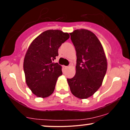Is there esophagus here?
Here are the masks:
<instances>
[{"instance_id": "obj_1", "label": "esophagus", "mask_w": 130, "mask_h": 130, "mask_svg": "<svg viewBox=\"0 0 130 130\" xmlns=\"http://www.w3.org/2000/svg\"><path fill=\"white\" fill-rule=\"evenodd\" d=\"M63 67L65 68H68V66H63Z\"/></svg>"}]
</instances>
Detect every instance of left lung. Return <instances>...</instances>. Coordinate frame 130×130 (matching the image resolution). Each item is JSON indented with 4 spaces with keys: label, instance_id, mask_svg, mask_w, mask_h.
Masks as SVG:
<instances>
[{
    "label": "left lung",
    "instance_id": "obj_1",
    "mask_svg": "<svg viewBox=\"0 0 130 130\" xmlns=\"http://www.w3.org/2000/svg\"><path fill=\"white\" fill-rule=\"evenodd\" d=\"M70 34L77 60L75 75L67 81L73 95L86 99L93 95L102 84L107 60L100 41L93 32L80 29Z\"/></svg>",
    "mask_w": 130,
    "mask_h": 130
}]
</instances>
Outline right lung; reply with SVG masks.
<instances>
[{"mask_svg": "<svg viewBox=\"0 0 130 130\" xmlns=\"http://www.w3.org/2000/svg\"><path fill=\"white\" fill-rule=\"evenodd\" d=\"M68 33L48 30L41 33L30 45L24 60L26 81L32 93L47 97L53 93L57 80L62 74V67L54 63L58 50L69 38Z\"/></svg>", "mask_w": 130, "mask_h": 130, "instance_id": "right-lung-1", "label": "right lung"}]
</instances>
